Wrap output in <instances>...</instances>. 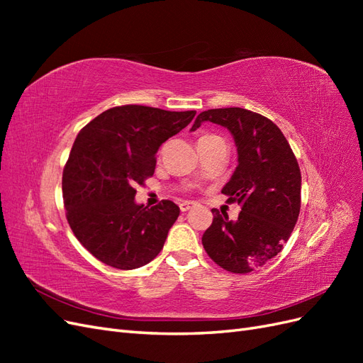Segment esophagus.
Listing matches in <instances>:
<instances>
[{"label": "esophagus", "mask_w": 363, "mask_h": 363, "mask_svg": "<svg viewBox=\"0 0 363 363\" xmlns=\"http://www.w3.org/2000/svg\"><path fill=\"white\" fill-rule=\"evenodd\" d=\"M195 207V203H192V201H183V203H180V211L182 212H188V211H191V208H194Z\"/></svg>", "instance_id": "esophagus-1"}]
</instances>
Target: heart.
<instances>
[{"label":"heart","instance_id":"heart-1","mask_svg":"<svg viewBox=\"0 0 363 363\" xmlns=\"http://www.w3.org/2000/svg\"><path fill=\"white\" fill-rule=\"evenodd\" d=\"M203 138H204V136H203Z\"/></svg>","mask_w":363,"mask_h":363}]
</instances>
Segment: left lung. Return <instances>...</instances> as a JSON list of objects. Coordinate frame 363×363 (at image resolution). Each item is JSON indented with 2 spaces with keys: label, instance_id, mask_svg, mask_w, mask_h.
<instances>
[{
  "label": "left lung",
  "instance_id": "left-lung-1",
  "mask_svg": "<svg viewBox=\"0 0 363 363\" xmlns=\"http://www.w3.org/2000/svg\"><path fill=\"white\" fill-rule=\"evenodd\" d=\"M211 121L230 130L238 167L223 188L238 203L236 221L212 208L213 221L203 247L216 265L235 274L255 271L288 242L301 207V172L289 142L267 116L240 107L211 108L196 116L192 130Z\"/></svg>",
  "mask_w": 363,
  "mask_h": 363
}]
</instances>
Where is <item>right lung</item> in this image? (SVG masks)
Here are the masks:
<instances>
[{
	"label": "right lung",
	"instance_id": "add662e5",
	"mask_svg": "<svg viewBox=\"0 0 363 363\" xmlns=\"http://www.w3.org/2000/svg\"><path fill=\"white\" fill-rule=\"evenodd\" d=\"M195 113L118 106L77 135L63 168V204L75 238L106 265L135 269L162 251L180 208L169 200L136 204V186L155 174L159 147Z\"/></svg>",
	"mask_w": 363,
	"mask_h": 363
}]
</instances>
